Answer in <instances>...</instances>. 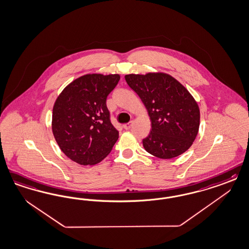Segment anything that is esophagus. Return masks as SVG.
Here are the masks:
<instances>
[{"mask_svg": "<svg viewBox=\"0 0 249 249\" xmlns=\"http://www.w3.org/2000/svg\"><path fill=\"white\" fill-rule=\"evenodd\" d=\"M132 124H133V121L129 122V123H127V124H124L123 125V128L125 129V130H128V129L131 128Z\"/></svg>", "mask_w": 249, "mask_h": 249, "instance_id": "1", "label": "esophagus"}]
</instances>
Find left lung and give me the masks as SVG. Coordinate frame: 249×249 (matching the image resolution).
<instances>
[{"label":"left lung","mask_w":249,"mask_h":249,"mask_svg":"<svg viewBox=\"0 0 249 249\" xmlns=\"http://www.w3.org/2000/svg\"><path fill=\"white\" fill-rule=\"evenodd\" d=\"M124 79L151 121V131L143 139L145 151L163 160L186 152L200 126V109L190 91L167 73L128 74Z\"/></svg>","instance_id":"left-lung-1"}]
</instances>
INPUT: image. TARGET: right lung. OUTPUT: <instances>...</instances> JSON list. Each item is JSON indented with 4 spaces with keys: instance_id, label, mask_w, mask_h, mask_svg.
<instances>
[{
    "instance_id": "right-lung-1",
    "label": "right lung",
    "mask_w": 249,
    "mask_h": 249,
    "mask_svg": "<svg viewBox=\"0 0 249 249\" xmlns=\"http://www.w3.org/2000/svg\"><path fill=\"white\" fill-rule=\"evenodd\" d=\"M119 80V74H86L66 86L56 98L52 132L70 160L91 166L111 152L119 133L111 124L106 99Z\"/></svg>"
}]
</instances>
